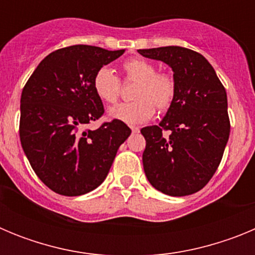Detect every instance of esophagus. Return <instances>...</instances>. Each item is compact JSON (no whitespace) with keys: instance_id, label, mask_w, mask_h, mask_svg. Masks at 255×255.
<instances>
[{"instance_id":"34e87169","label":"esophagus","mask_w":255,"mask_h":255,"mask_svg":"<svg viewBox=\"0 0 255 255\" xmlns=\"http://www.w3.org/2000/svg\"><path fill=\"white\" fill-rule=\"evenodd\" d=\"M130 129H131V131L134 132V134H136V132L140 131V129H139L138 126H130Z\"/></svg>"}]
</instances>
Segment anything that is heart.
<instances>
[{"instance_id":"b5f03b06","label":"heart","mask_w":255,"mask_h":255,"mask_svg":"<svg viewBox=\"0 0 255 255\" xmlns=\"http://www.w3.org/2000/svg\"><path fill=\"white\" fill-rule=\"evenodd\" d=\"M123 67L128 78L138 82L132 94L136 101L110 108L108 117L111 120L135 125L149 120L154 115V106L159 111L170 107L176 91L172 76L157 73V67L143 58L125 61ZM93 89L103 102L115 103L120 93V80L111 67L102 66L94 74Z\"/></svg>"}]
</instances>
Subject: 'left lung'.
<instances>
[{"label":"left lung","instance_id":"left-lung-1","mask_svg":"<svg viewBox=\"0 0 255 255\" xmlns=\"http://www.w3.org/2000/svg\"><path fill=\"white\" fill-rule=\"evenodd\" d=\"M138 52L168 65L176 88L161 123L140 130L145 138V176L163 194H194L213 176L229 140L226 91L208 60L198 52L179 46ZM163 129H170V135H162Z\"/></svg>","mask_w":255,"mask_h":255}]
</instances>
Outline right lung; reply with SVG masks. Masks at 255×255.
Returning <instances> with one entry per match:
<instances>
[{"instance_id": "add662e5", "label": "right lung", "mask_w": 255, "mask_h": 255, "mask_svg": "<svg viewBox=\"0 0 255 255\" xmlns=\"http://www.w3.org/2000/svg\"><path fill=\"white\" fill-rule=\"evenodd\" d=\"M124 52L84 44L57 49L40 61L22 89V150L37 176L57 194L78 197L98 188L131 134L117 120L83 130L105 112L94 93V74Z\"/></svg>"}]
</instances>
